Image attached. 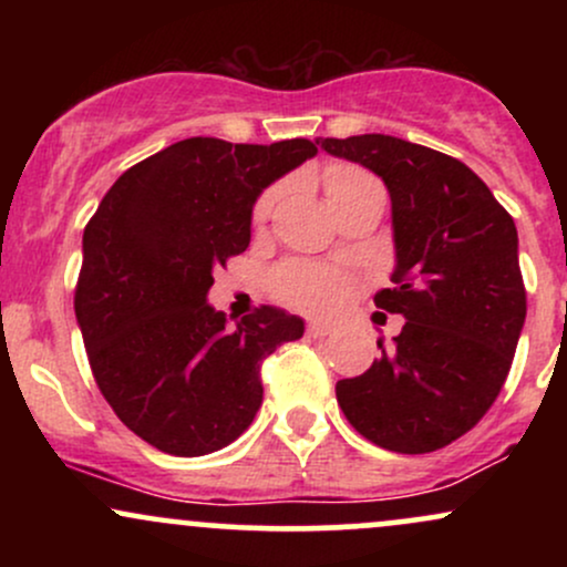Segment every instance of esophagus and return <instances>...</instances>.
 <instances>
[{
	"mask_svg": "<svg viewBox=\"0 0 567 567\" xmlns=\"http://www.w3.org/2000/svg\"><path fill=\"white\" fill-rule=\"evenodd\" d=\"M306 336H309V338H324V336H330V324H324V322H309V324H306Z\"/></svg>",
	"mask_w": 567,
	"mask_h": 567,
	"instance_id": "1",
	"label": "esophagus"
}]
</instances>
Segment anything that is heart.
Masks as SVG:
<instances>
[{"mask_svg":"<svg viewBox=\"0 0 567 567\" xmlns=\"http://www.w3.org/2000/svg\"><path fill=\"white\" fill-rule=\"evenodd\" d=\"M379 184L368 171L357 165H330L322 173V188L328 194L330 205L338 199H343L347 194L357 192V188H365ZM277 202V192H266L256 205V220H264L271 213ZM271 288L282 301H288L298 309L306 311H330L347 296V277L341 271L322 269V266H311L292 261L279 266L271 277Z\"/></svg>","mask_w":567,"mask_h":567,"instance_id":"obj_1","label":"heart"}]
</instances>
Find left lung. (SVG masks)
<instances>
[{
    "label": "left lung",
    "mask_w": 567,
    "mask_h": 567,
    "mask_svg": "<svg viewBox=\"0 0 567 567\" xmlns=\"http://www.w3.org/2000/svg\"><path fill=\"white\" fill-rule=\"evenodd\" d=\"M373 171L392 197L394 288L375 306L405 317L394 347L336 383L349 424L394 453H432L491 410L525 324L514 220L464 162L394 135L317 138Z\"/></svg>",
    "instance_id": "8db88e82"
}]
</instances>
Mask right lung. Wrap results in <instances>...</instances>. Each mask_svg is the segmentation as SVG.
I'll return each mask as SVG.
<instances>
[{
  "label": "right lung",
  "instance_id": "right-lung-1",
  "mask_svg": "<svg viewBox=\"0 0 567 567\" xmlns=\"http://www.w3.org/2000/svg\"><path fill=\"white\" fill-rule=\"evenodd\" d=\"M317 154L186 138L116 178L84 226L74 311L95 383L130 432L171 455L220 451L256 419L261 362L303 320L261 306L229 322L213 269L250 245L258 194Z\"/></svg>",
  "mask_w": 567,
  "mask_h": 567
}]
</instances>
